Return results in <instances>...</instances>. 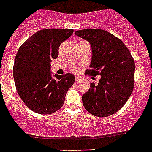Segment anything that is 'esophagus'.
<instances>
[{
    "mask_svg": "<svg viewBox=\"0 0 152 152\" xmlns=\"http://www.w3.org/2000/svg\"><path fill=\"white\" fill-rule=\"evenodd\" d=\"M81 80V78L80 77H78V76H76V78H75V81L76 82H79V81Z\"/></svg>",
    "mask_w": 152,
    "mask_h": 152,
    "instance_id": "obj_1",
    "label": "esophagus"
}]
</instances>
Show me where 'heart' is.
I'll use <instances>...</instances> for the list:
<instances>
[{"label": "heart", "mask_w": 152, "mask_h": 152, "mask_svg": "<svg viewBox=\"0 0 152 152\" xmlns=\"http://www.w3.org/2000/svg\"><path fill=\"white\" fill-rule=\"evenodd\" d=\"M72 70H73V71H76V70H77V67H72Z\"/></svg>", "instance_id": "heart-1"}]
</instances>
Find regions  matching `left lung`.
<instances>
[{"label": "left lung", "mask_w": 152, "mask_h": 152, "mask_svg": "<svg viewBox=\"0 0 152 152\" xmlns=\"http://www.w3.org/2000/svg\"><path fill=\"white\" fill-rule=\"evenodd\" d=\"M75 34L88 41L92 47L90 69L85 74L101 75L99 83L96 85L92 82L82 96L84 107L99 118L115 114L128 101L134 88V59L124 42L107 31L87 28Z\"/></svg>", "instance_id": "8db88e82"}]
</instances>
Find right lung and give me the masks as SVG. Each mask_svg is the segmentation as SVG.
I'll use <instances>...</instances> for the list:
<instances>
[{"label":"right lung","instance_id":"right-lung-1","mask_svg":"<svg viewBox=\"0 0 152 152\" xmlns=\"http://www.w3.org/2000/svg\"><path fill=\"white\" fill-rule=\"evenodd\" d=\"M73 29L47 28L36 32L20 47L13 66L18 95L36 113L50 115L63 106L67 90L73 85V74L50 75V62L58 57L62 42Z\"/></svg>","mask_w":152,"mask_h":152}]
</instances>
